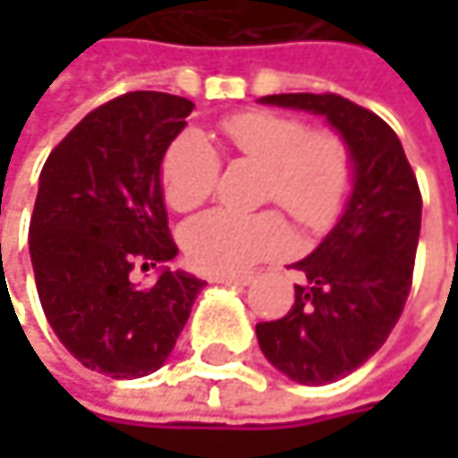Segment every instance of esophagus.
<instances>
[{
  "label": "esophagus",
  "mask_w": 458,
  "mask_h": 458,
  "mask_svg": "<svg viewBox=\"0 0 458 458\" xmlns=\"http://www.w3.org/2000/svg\"><path fill=\"white\" fill-rule=\"evenodd\" d=\"M215 284H228V286H249L251 284V276H230V273H217L212 276Z\"/></svg>",
  "instance_id": "obj_1"
}]
</instances>
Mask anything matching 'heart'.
<instances>
[{
  "mask_svg": "<svg viewBox=\"0 0 458 458\" xmlns=\"http://www.w3.org/2000/svg\"><path fill=\"white\" fill-rule=\"evenodd\" d=\"M235 156L267 172L265 199L284 207L305 230H326L342 215L355 164L350 148L328 132L276 111H243L223 122ZM220 156L199 132H182L161 158V191L172 209L191 212L204 204L217 182ZM182 246L193 267L204 273H241L259 259L284 254L292 233L281 215H235L212 209L182 230Z\"/></svg>",
  "mask_w": 458,
  "mask_h": 458,
  "instance_id": "heart-1",
  "label": "heart"
}]
</instances>
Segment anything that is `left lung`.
Here are the masks:
<instances>
[{"label":"left lung","mask_w":458,"mask_h":458,"mask_svg":"<svg viewBox=\"0 0 458 458\" xmlns=\"http://www.w3.org/2000/svg\"><path fill=\"white\" fill-rule=\"evenodd\" d=\"M262 106L323 116L352 153L350 199L313 254L294 262V305L257 323L265 358L292 382L328 385L363 366L390 336L409 300L421 196L398 135L371 111L339 98L289 92Z\"/></svg>","instance_id":"left-lung-1"}]
</instances>
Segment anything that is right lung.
I'll use <instances>...</instances> for the list:
<instances>
[{
    "instance_id": "obj_1",
    "label": "right lung",
    "mask_w": 458,
    "mask_h": 458,
    "mask_svg": "<svg viewBox=\"0 0 458 458\" xmlns=\"http://www.w3.org/2000/svg\"><path fill=\"white\" fill-rule=\"evenodd\" d=\"M193 103L127 92L87 114L49 153L29 228L39 302L63 347L114 379L158 371L204 281L161 267L177 257L161 191V158Z\"/></svg>"
}]
</instances>
